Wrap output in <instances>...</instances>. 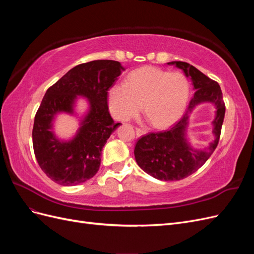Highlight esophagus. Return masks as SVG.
Masks as SVG:
<instances>
[{
    "label": "esophagus",
    "mask_w": 254,
    "mask_h": 254,
    "mask_svg": "<svg viewBox=\"0 0 254 254\" xmlns=\"http://www.w3.org/2000/svg\"><path fill=\"white\" fill-rule=\"evenodd\" d=\"M135 133L137 136H141L144 135L146 133V130L142 129V128H135Z\"/></svg>",
    "instance_id": "34e87169"
}]
</instances>
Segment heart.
<instances>
[{
    "label": "heart",
    "mask_w": 254,
    "mask_h": 254,
    "mask_svg": "<svg viewBox=\"0 0 254 254\" xmlns=\"http://www.w3.org/2000/svg\"><path fill=\"white\" fill-rule=\"evenodd\" d=\"M189 93V81L181 73L145 66L130 73L126 83L113 84L108 106L115 119L128 121L141 111L143 103L153 126L165 128L181 117Z\"/></svg>",
    "instance_id": "heart-1"
}]
</instances>
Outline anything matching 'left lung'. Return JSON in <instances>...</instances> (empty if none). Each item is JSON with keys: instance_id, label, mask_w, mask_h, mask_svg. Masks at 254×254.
Returning a JSON list of instances; mask_svg holds the SVG:
<instances>
[{"instance_id": "8db88e82", "label": "left lung", "mask_w": 254, "mask_h": 254, "mask_svg": "<svg viewBox=\"0 0 254 254\" xmlns=\"http://www.w3.org/2000/svg\"><path fill=\"white\" fill-rule=\"evenodd\" d=\"M190 77L195 89L186 113L179 122L168 130L150 132L137 140L134 147V157L137 165L152 176L163 181H175L187 178L197 172L211 157L217 147L221 126L225 119L226 106L222 99L219 84L207 77L195 66L183 61H172ZM204 101H210L217 107V117L213 121L214 141L204 151L191 148L185 139L188 115L194 107Z\"/></svg>"}]
</instances>
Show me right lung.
Segmentation results:
<instances>
[{"mask_svg":"<svg viewBox=\"0 0 254 254\" xmlns=\"http://www.w3.org/2000/svg\"><path fill=\"white\" fill-rule=\"evenodd\" d=\"M124 70L119 61L93 60L74 66L48 89L35 115L33 146L38 164L54 182L77 186L98 172L103 147L121 125L109 113L108 90ZM77 96L89 99L90 110L73 139L60 141L51 122L59 112L73 113Z\"/></svg>","mask_w":254,"mask_h":254,"instance_id":"right-lung-1","label":"right lung"}]
</instances>
